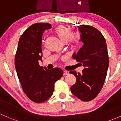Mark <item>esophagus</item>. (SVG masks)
Instances as JSON below:
<instances>
[{
	"label": "esophagus",
	"mask_w": 121,
	"mask_h": 121,
	"mask_svg": "<svg viewBox=\"0 0 121 121\" xmlns=\"http://www.w3.org/2000/svg\"><path fill=\"white\" fill-rule=\"evenodd\" d=\"M68 74V72L67 71H64V73H63V75H66Z\"/></svg>",
	"instance_id": "1"
}]
</instances>
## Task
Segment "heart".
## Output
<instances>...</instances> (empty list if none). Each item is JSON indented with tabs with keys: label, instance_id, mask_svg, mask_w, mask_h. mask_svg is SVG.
<instances>
[{
	"label": "heart",
	"instance_id": "b5f03b06",
	"mask_svg": "<svg viewBox=\"0 0 121 121\" xmlns=\"http://www.w3.org/2000/svg\"><path fill=\"white\" fill-rule=\"evenodd\" d=\"M55 31L63 42L67 41L68 44L72 47H76L81 41V33L79 31H75L71 33V30L68 27L59 26L56 28Z\"/></svg>",
	"mask_w": 121,
	"mask_h": 121
}]
</instances>
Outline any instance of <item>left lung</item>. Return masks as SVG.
Returning <instances> with one entry per match:
<instances>
[{"label": "left lung", "instance_id": "left-lung-1", "mask_svg": "<svg viewBox=\"0 0 121 121\" xmlns=\"http://www.w3.org/2000/svg\"><path fill=\"white\" fill-rule=\"evenodd\" d=\"M78 27L84 46L73 58L85 68L81 74L69 71L77 79L71 91L81 101H90L98 95L104 84L109 63L108 50L105 39L98 29L84 24Z\"/></svg>", "mask_w": 121, "mask_h": 121}]
</instances>
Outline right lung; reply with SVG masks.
Wrapping results in <instances>:
<instances>
[{"instance_id": "right-lung-1", "label": "right lung", "mask_w": 121, "mask_h": 121, "mask_svg": "<svg viewBox=\"0 0 121 121\" xmlns=\"http://www.w3.org/2000/svg\"><path fill=\"white\" fill-rule=\"evenodd\" d=\"M49 23H37L22 35L15 55L14 64L23 91L36 103H41L53 95L54 84L63 75L61 68L47 69L39 65L42 54V36Z\"/></svg>"}]
</instances>
